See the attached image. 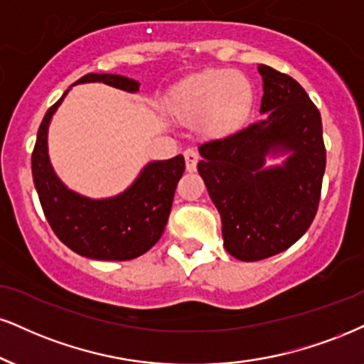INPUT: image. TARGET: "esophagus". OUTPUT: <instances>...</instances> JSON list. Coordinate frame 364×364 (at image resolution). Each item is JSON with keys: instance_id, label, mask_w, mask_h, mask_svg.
<instances>
[{"instance_id": "1", "label": "esophagus", "mask_w": 364, "mask_h": 364, "mask_svg": "<svg viewBox=\"0 0 364 364\" xmlns=\"http://www.w3.org/2000/svg\"><path fill=\"white\" fill-rule=\"evenodd\" d=\"M185 159H186V169L191 173V171L196 169V164H198L200 156H198V152L195 151V149H186Z\"/></svg>"}]
</instances>
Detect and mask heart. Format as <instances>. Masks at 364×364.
Returning a JSON list of instances; mask_svg holds the SVG:
<instances>
[{"mask_svg":"<svg viewBox=\"0 0 364 364\" xmlns=\"http://www.w3.org/2000/svg\"><path fill=\"white\" fill-rule=\"evenodd\" d=\"M252 87L230 69H207L174 87L171 110L185 124L203 122L205 130L225 137L242 127L251 112Z\"/></svg>","mask_w":364,"mask_h":364,"instance_id":"b5f03b06","label":"heart"}]
</instances>
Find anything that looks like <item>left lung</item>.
I'll return each instance as SVG.
<instances>
[{"label": "left lung", "instance_id": "obj_1", "mask_svg": "<svg viewBox=\"0 0 364 364\" xmlns=\"http://www.w3.org/2000/svg\"><path fill=\"white\" fill-rule=\"evenodd\" d=\"M264 118L200 146L198 173L220 213L224 246L261 261L299 240L321 201L326 146L321 112L288 74L261 64ZM291 151L282 168H262L269 151Z\"/></svg>", "mask_w": 364, "mask_h": 364}]
</instances>
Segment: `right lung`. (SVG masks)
Here are the masks:
<instances>
[{"instance_id": "add662e5", "label": "right lung", "mask_w": 364, "mask_h": 364, "mask_svg": "<svg viewBox=\"0 0 364 364\" xmlns=\"http://www.w3.org/2000/svg\"><path fill=\"white\" fill-rule=\"evenodd\" d=\"M105 82L120 90H139V82L117 74L82 76L77 82ZM68 93V91H65ZM47 110L32 152V174L43 215L69 249L100 261H127L142 256L163 235L174 191L185 173V157L156 161L140 173L125 193L108 200H90L68 190L57 179L47 156V129L60 102Z\"/></svg>"}]
</instances>
